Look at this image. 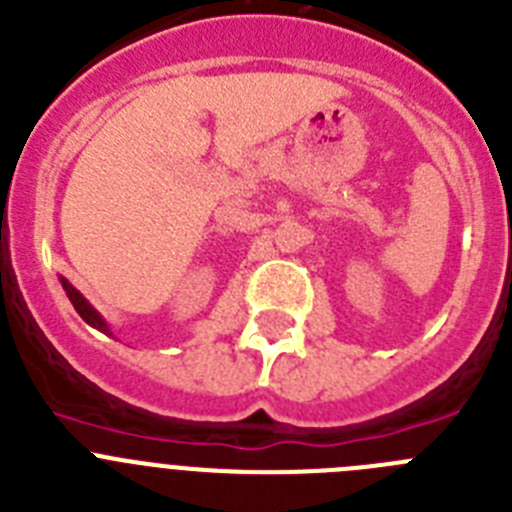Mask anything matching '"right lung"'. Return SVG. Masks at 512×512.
Segmentation results:
<instances>
[{"label": "right lung", "mask_w": 512, "mask_h": 512, "mask_svg": "<svg viewBox=\"0 0 512 512\" xmlns=\"http://www.w3.org/2000/svg\"><path fill=\"white\" fill-rule=\"evenodd\" d=\"M58 279H61L63 292H66V297H69V300H71V305H74V310L81 315V320H84V323L92 325V328H97V330H102V333H107V336H115V333H112V330H110V325H107V320H104L102 315H99V312L94 310L92 305H89L87 297L81 295L79 289H76L74 284H71L66 277H58Z\"/></svg>", "instance_id": "add662e5"}]
</instances>
